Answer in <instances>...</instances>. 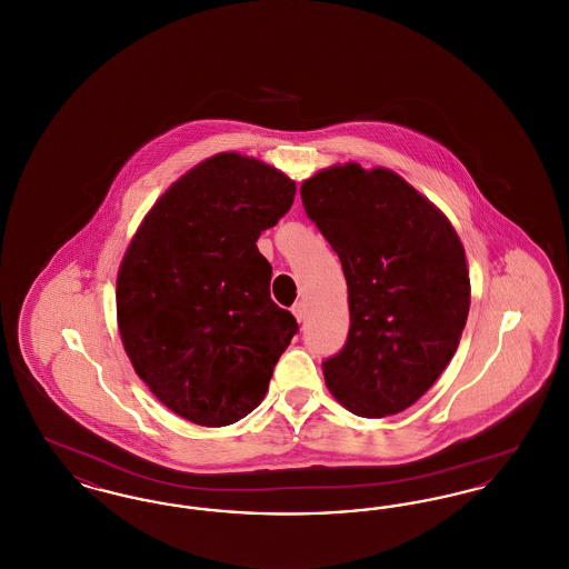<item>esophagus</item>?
I'll use <instances>...</instances> for the list:
<instances>
[{"label": "esophagus", "mask_w": 569, "mask_h": 569, "mask_svg": "<svg viewBox=\"0 0 569 569\" xmlns=\"http://www.w3.org/2000/svg\"><path fill=\"white\" fill-rule=\"evenodd\" d=\"M292 313H295V318H297L298 322H305V318H307V307H305V302H297V305L292 307Z\"/></svg>", "instance_id": "esophagus-1"}]
</instances>
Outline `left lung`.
I'll list each match as a JSON object with an SVG mask.
<instances>
[{
  "instance_id": "left-lung-1",
  "label": "left lung",
  "mask_w": 569,
  "mask_h": 569,
  "mask_svg": "<svg viewBox=\"0 0 569 569\" xmlns=\"http://www.w3.org/2000/svg\"><path fill=\"white\" fill-rule=\"evenodd\" d=\"M348 281L350 332L322 362L332 397L362 418L413 406L448 367L471 286L457 230L386 168L332 166L300 188Z\"/></svg>"
}]
</instances>
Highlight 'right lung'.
Returning a JSON list of instances; mask_svg holds the SVG:
<instances>
[{
    "label": "right lung",
    "instance_id": "add662e5",
    "mask_svg": "<svg viewBox=\"0 0 569 569\" xmlns=\"http://www.w3.org/2000/svg\"><path fill=\"white\" fill-rule=\"evenodd\" d=\"M297 183L239 153L193 166L136 230L117 277V322L138 378L200 427L239 422L264 399L298 332L271 300L258 237Z\"/></svg>",
    "mask_w": 569,
    "mask_h": 569
}]
</instances>
